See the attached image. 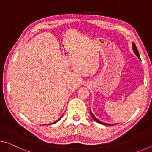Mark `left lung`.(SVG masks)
<instances>
[{
    "label": "left lung",
    "instance_id": "8db88e82",
    "mask_svg": "<svg viewBox=\"0 0 152 152\" xmlns=\"http://www.w3.org/2000/svg\"><path fill=\"white\" fill-rule=\"evenodd\" d=\"M132 49H133V51H134V52L135 54H136L137 56L138 57L139 59L141 60V58H140V56H139V52H138V50H137V47H136V45H135V44H134V43H132ZM90 114H91V116L92 117V118L94 119V120H95L96 122L99 123V124H103V125H107V126L110 125V124H105V123H103V122H100V120H98V119H96V118H95L94 115H93V113H92V111H90Z\"/></svg>",
    "mask_w": 152,
    "mask_h": 152
}]
</instances>
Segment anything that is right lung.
<instances>
[{"label": "right lung", "mask_w": 152, "mask_h": 152, "mask_svg": "<svg viewBox=\"0 0 152 152\" xmlns=\"http://www.w3.org/2000/svg\"><path fill=\"white\" fill-rule=\"evenodd\" d=\"M61 118H62V117H61ZM61 118H59V119H58V120L57 121H56V122H53V123H52V124H54V123H56V122H58V121H59V120H60V119H61Z\"/></svg>", "instance_id": "obj_1"}]
</instances>
